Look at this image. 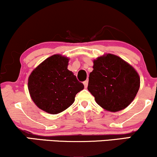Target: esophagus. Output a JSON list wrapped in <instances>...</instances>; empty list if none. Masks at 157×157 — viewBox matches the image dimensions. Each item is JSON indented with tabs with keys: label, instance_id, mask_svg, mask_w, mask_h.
<instances>
[{
	"label": "esophagus",
	"instance_id": "34e87169",
	"mask_svg": "<svg viewBox=\"0 0 157 157\" xmlns=\"http://www.w3.org/2000/svg\"><path fill=\"white\" fill-rule=\"evenodd\" d=\"M88 83H89V80H86V81H84V82H83V84H84L85 88H87V86H88Z\"/></svg>",
	"mask_w": 157,
	"mask_h": 157
}]
</instances>
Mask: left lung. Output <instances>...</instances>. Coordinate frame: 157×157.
<instances>
[{"mask_svg": "<svg viewBox=\"0 0 157 157\" xmlns=\"http://www.w3.org/2000/svg\"><path fill=\"white\" fill-rule=\"evenodd\" d=\"M88 90L100 107L117 112L134 100L140 86V77L135 68L121 57L106 54L93 60Z\"/></svg>", "mask_w": 157, "mask_h": 157, "instance_id": "8db88e82", "label": "left lung"}]
</instances>
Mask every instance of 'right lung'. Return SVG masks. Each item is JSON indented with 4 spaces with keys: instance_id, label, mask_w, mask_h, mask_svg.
Listing matches in <instances>:
<instances>
[{
    "instance_id": "obj_1",
    "label": "right lung",
    "mask_w": 157,
    "mask_h": 157,
    "mask_svg": "<svg viewBox=\"0 0 157 157\" xmlns=\"http://www.w3.org/2000/svg\"><path fill=\"white\" fill-rule=\"evenodd\" d=\"M69 58L61 55L48 57L36 67L28 79L32 101L50 114L63 111L75 102V96L84 89L72 71L68 69Z\"/></svg>"
}]
</instances>
